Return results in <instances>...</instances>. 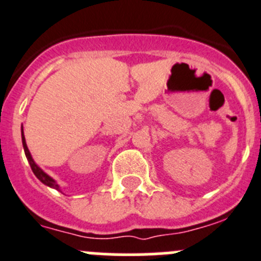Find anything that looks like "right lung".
Listing matches in <instances>:
<instances>
[{
  "mask_svg": "<svg viewBox=\"0 0 261 261\" xmlns=\"http://www.w3.org/2000/svg\"><path fill=\"white\" fill-rule=\"evenodd\" d=\"M21 143H23L24 153H25V157H27V160H28L29 165H31V169H32V171H33V174H35L36 176H37V179L40 180L41 182H43V184H45V186H47V187H50V188H54V189H57V191L62 192V191H60V187H59V184H58V182L55 181V180H54L53 177L50 176V175H47V174H46V172L43 171V170L41 169V167L38 166L37 164H36V162H35V160H33V158H32V154H31V152H29L28 147H27L25 138H24V131H23V126H21Z\"/></svg>",
  "mask_w": 261,
  "mask_h": 261,
  "instance_id": "1",
  "label": "right lung"
}]
</instances>
